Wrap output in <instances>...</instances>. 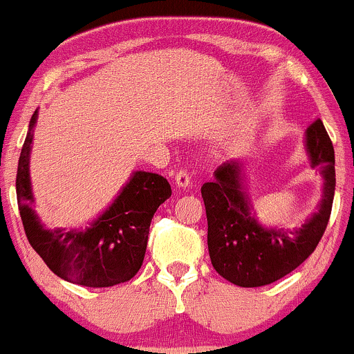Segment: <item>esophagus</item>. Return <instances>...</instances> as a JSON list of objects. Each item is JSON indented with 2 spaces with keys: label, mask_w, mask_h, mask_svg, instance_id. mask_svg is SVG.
I'll list each match as a JSON object with an SVG mask.
<instances>
[{
  "label": "esophagus",
  "mask_w": 354,
  "mask_h": 354,
  "mask_svg": "<svg viewBox=\"0 0 354 354\" xmlns=\"http://www.w3.org/2000/svg\"><path fill=\"white\" fill-rule=\"evenodd\" d=\"M176 184L178 185V187H191L192 185V180H191V176H189L187 170H178V172L176 174Z\"/></svg>",
  "instance_id": "obj_1"
}]
</instances>
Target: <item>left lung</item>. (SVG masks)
<instances>
[{
    "mask_svg": "<svg viewBox=\"0 0 354 354\" xmlns=\"http://www.w3.org/2000/svg\"><path fill=\"white\" fill-rule=\"evenodd\" d=\"M306 150L324 177V196L317 212L299 230L263 227L252 216L243 187L241 163L226 162L214 180L201 187L207 216V248L216 272L239 287L277 282L309 258L321 241L333 209L336 170L334 148L321 120L306 131Z\"/></svg>",
    "mask_w": 354,
    "mask_h": 354,
    "instance_id": "8db88e82",
    "label": "left lung"
}]
</instances>
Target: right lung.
Masks as SVG:
<instances>
[{
	"label": "right lung",
	"mask_w": 354,
	"mask_h": 354,
	"mask_svg": "<svg viewBox=\"0 0 354 354\" xmlns=\"http://www.w3.org/2000/svg\"><path fill=\"white\" fill-rule=\"evenodd\" d=\"M37 111L30 120L17 170V199L30 245L60 279L86 287H113L133 279L143 263L148 231L155 211L172 194L158 174L133 172L123 191L86 231L45 230L30 187V150Z\"/></svg>",
	"instance_id": "add662e5"
}]
</instances>
